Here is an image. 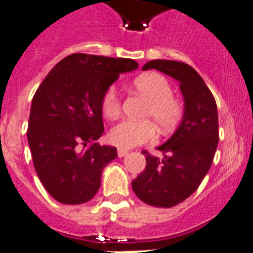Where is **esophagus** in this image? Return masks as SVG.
I'll return each mask as SVG.
<instances>
[{"label": "esophagus", "instance_id": "1", "mask_svg": "<svg viewBox=\"0 0 253 253\" xmlns=\"http://www.w3.org/2000/svg\"><path fill=\"white\" fill-rule=\"evenodd\" d=\"M126 155H128V151H127V150H122V148H119V150H118V156H119V158H125Z\"/></svg>", "mask_w": 253, "mask_h": 253}]
</instances>
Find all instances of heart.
Here are the masks:
<instances>
[{"label": "heart", "instance_id": "b5f03b06", "mask_svg": "<svg viewBox=\"0 0 253 253\" xmlns=\"http://www.w3.org/2000/svg\"><path fill=\"white\" fill-rule=\"evenodd\" d=\"M134 87L150 103L144 117L155 122L160 132H168L181 121L184 107L173 97V89L166 77L159 73H146L135 79ZM101 110L107 119L117 118L121 113V98L115 87H109L103 94ZM155 136V126L151 121H122L109 132V140L118 148H132L150 142Z\"/></svg>", "mask_w": 253, "mask_h": 253}]
</instances>
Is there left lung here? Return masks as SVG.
I'll return each mask as SVG.
<instances>
[{
    "label": "left lung",
    "instance_id": "obj_1",
    "mask_svg": "<svg viewBox=\"0 0 253 253\" xmlns=\"http://www.w3.org/2000/svg\"><path fill=\"white\" fill-rule=\"evenodd\" d=\"M147 69H158L180 83L184 115L174 134L158 147L164 159L144 151L146 169L131 185L144 204L173 208L196 192L211 167L219 142L218 110L214 95L190 65L151 60L143 67Z\"/></svg>",
    "mask_w": 253,
    "mask_h": 253
}]
</instances>
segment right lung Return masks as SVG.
I'll return each instance as SVG.
<instances>
[{
    "instance_id": "add662e5",
    "label": "right lung",
    "mask_w": 253,
    "mask_h": 253,
    "mask_svg": "<svg viewBox=\"0 0 253 253\" xmlns=\"http://www.w3.org/2000/svg\"><path fill=\"white\" fill-rule=\"evenodd\" d=\"M136 68L132 59L72 53L35 91L27 140L38 177L57 202L85 204L98 192L103 168L118 156L95 142L103 134L102 97L121 73Z\"/></svg>"
}]
</instances>
